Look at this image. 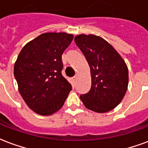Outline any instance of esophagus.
Returning <instances> with one entry per match:
<instances>
[{
  "instance_id": "obj_1",
  "label": "esophagus",
  "mask_w": 148,
  "mask_h": 148,
  "mask_svg": "<svg viewBox=\"0 0 148 148\" xmlns=\"http://www.w3.org/2000/svg\"><path fill=\"white\" fill-rule=\"evenodd\" d=\"M77 76L74 77V78H73V80H74V82H76V80H77Z\"/></svg>"
}]
</instances>
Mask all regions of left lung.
Masks as SVG:
<instances>
[{
    "label": "left lung",
    "mask_w": 148,
    "mask_h": 148,
    "mask_svg": "<svg viewBox=\"0 0 148 148\" xmlns=\"http://www.w3.org/2000/svg\"><path fill=\"white\" fill-rule=\"evenodd\" d=\"M75 43L90 66L92 86L80 95L87 109L99 113L109 112L121 102L129 83L128 68L116 49L101 37L81 34Z\"/></svg>",
    "instance_id": "8db88e82"
}]
</instances>
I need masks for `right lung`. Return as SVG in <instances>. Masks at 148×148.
Instances as JSON below:
<instances>
[{
	"instance_id": "1",
	"label": "right lung",
	"mask_w": 148,
	"mask_h": 148,
	"mask_svg": "<svg viewBox=\"0 0 148 148\" xmlns=\"http://www.w3.org/2000/svg\"><path fill=\"white\" fill-rule=\"evenodd\" d=\"M74 36L47 32L29 42L20 52L14 66L19 93L37 114L49 116L61 109L71 91L62 76L61 56Z\"/></svg>"
}]
</instances>
